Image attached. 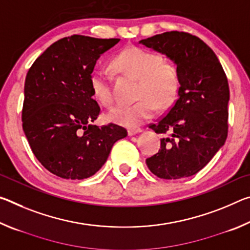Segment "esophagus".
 I'll return each mask as SVG.
<instances>
[{
  "mask_svg": "<svg viewBox=\"0 0 250 250\" xmlns=\"http://www.w3.org/2000/svg\"><path fill=\"white\" fill-rule=\"evenodd\" d=\"M139 132H142L141 128H131V129L128 130L129 135H134V134H137Z\"/></svg>",
  "mask_w": 250,
  "mask_h": 250,
  "instance_id": "esophagus-1",
  "label": "esophagus"
}]
</instances>
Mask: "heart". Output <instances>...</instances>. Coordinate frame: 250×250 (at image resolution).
<instances>
[{"label": "heart", "instance_id": "obj_1", "mask_svg": "<svg viewBox=\"0 0 250 250\" xmlns=\"http://www.w3.org/2000/svg\"><path fill=\"white\" fill-rule=\"evenodd\" d=\"M115 69L138 78L137 98L132 104H120L108 113L110 120L125 126H135L154 115L156 105L170 104L179 90V75L175 66L163 61L153 50L130 46L118 54L112 62ZM90 87L96 100L104 107L113 104L112 79L104 70L90 76Z\"/></svg>", "mask_w": 250, "mask_h": 250}]
</instances>
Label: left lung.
<instances>
[{
	"mask_svg": "<svg viewBox=\"0 0 250 250\" xmlns=\"http://www.w3.org/2000/svg\"><path fill=\"white\" fill-rule=\"evenodd\" d=\"M139 43L175 62L179 97L167 115L151 124L161 149L146 160L160 179L177 180L201 171L226 141L229 88L225 71L209 46L185 32H166Z\"/></svg>",
	"mask_w": 250,
	"mask_h": 250,
	"instance_id": "1",
	"label": "left lung"
}]
</instances>
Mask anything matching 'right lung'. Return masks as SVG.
Wrapping results in <instances>:
<instances>
[{
  "mask_svg": "<svg viewBox=\"0 0 250 250\" xmlns=\"http://www.w3.org/2000/svg\"><path fill=\"white\" fill-rule=\"evenodd\" d=\"M119 39L71 35L55 42L34 62L25 79L23 130L42 166L62 179L83 180L125 138L122 126L92 125L100 107L90 76L101 54Z\"/></svg>",
  "mask_w": 250,
  "mask_h": 250,
  "instance_id": "1",
  "label": "right lung"
}]
</instances>
